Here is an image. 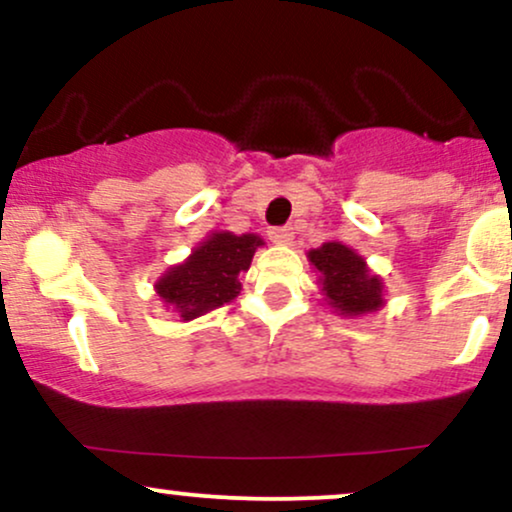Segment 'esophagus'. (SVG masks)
Masks as SVG:
<instances>
[{
	"label": "esophagus",
	"mask_w": 512,
	"mask_h": 512,
	"mask_svg": "<svg viewBox=\"0 0 512 512\" xmlns=\"http://www.w3.org/2000/svg\"><path fill=\"white\" fill-rule=\"evenodd\" d=\"M268 237H270V242H275V244H290L294 232H292V227H270Z\"/></svg>",
	"instance_id": "esophagus-1"
}]
</instances>
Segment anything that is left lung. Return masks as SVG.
<instances>
[{
    "instance_id": "left-lung-1",
    "label": "left lung",
    "mask_w": 512,
    "mask_h": 512,
    "mask_svg": "<svg viewBox=\"0 0 512 512\" xmlns=\"http://www.w3.org/2000/svg\"><path fill=\"white\" fill-rule=\"evenodd\" d=\"M311 263L321 270L323 292L330 306L345 316L376 311L383 304V282L366 270L362 256L340 242H328L309 251Z\"/></svg>"
}]
</instances>
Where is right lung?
<instances>
[{
    "label": "right lung",
    "instance_id": "1",
    "mask_svg": "<svg viewBox=\"0 0 512 512\" xmlns=\"http://www.w3.org/2000/svg\"><path fill=\"white\" fill-rule=\"evenodd\" d=\"M261 244L256 234H213L184 263L167 270L155 290L184 321H191L237 297L242 290L237 275L249 268Z\"/></svg>",
    "mask_w": 512,
    "mask_h": 512
}]
</instances>
